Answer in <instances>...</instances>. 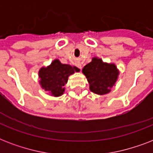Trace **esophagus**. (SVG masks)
I'll return each mask as SVG.
<instances>
[{
	"label": "esophagus",
	"instance_id": "1",
	"mask_svg": "<svg viewBox=\"0 0 153 153\" xmlns=\"http://www.w3.org/2000/svg\"><path fill=\"white\" fill-rule=\"evenodd\" d=\"M77 67H79V69H82V64L80 62H78V63H77Z\"/></svg>",
	"mask_w": 153,
	"mask_h": 153
}]
</instances>
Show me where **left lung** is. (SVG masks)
<instances>
[{
	"instance_id": "left-lung-1",
	"label": "left lung",
	"mask_w": 153,
	"mask_h": 153,
	"mask_svg": "<svg viewBox=\"0 0 153 153\" xmlns=\"http://www.w3.org/2000/svg\"><path fill=\"white\" fill-rule=\"evenodd\" d=\"M82 73L90 84V90L100 95L110 92L119 74L115 65L103 62L96 57L83 67Z\"/></svg>"
}]
</instances>
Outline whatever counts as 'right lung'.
<instances>
[{"label":"right lung","instance_id":"add662e5","mask_svg":"<svg viewBox=\"0 0 153 153\" xmlns=\"http://www.w3.org/2000/svg\"><path fill=\"white\" fill-rule=\"evenodd\" d=\"M80 70L71 65L62 64L59 59H55L48 67H42L39 71V83L44 91L51 95L59 97L65 91L63 86L67 82L68 77Z\"/></svg>","mask_w":153,"mask_h":153}]
</instances>
